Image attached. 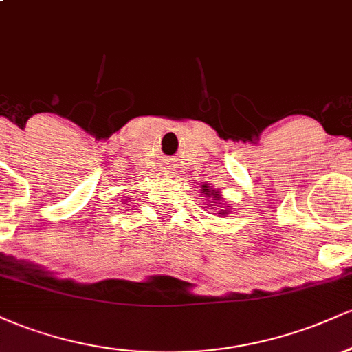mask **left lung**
Masks as SVG:
<instances>
[{
	"label": "left lung",
	"instance_id": "left-lung-1",
	"mask_svg": "<svg viewBox=\"0 0 352 352\" xmlns=\"http://www.w3.org/2000/svg\"><path fill=\"white\" fill-rule=\"evenodd\" d=\"M204 192H208V188H204ZM212 195H213V199H212V200L220 199V197H218V193H213V192H212Z\"/></svg>",
	"mask_w": 352,
	"mask_h": 352
}]
</instances>
